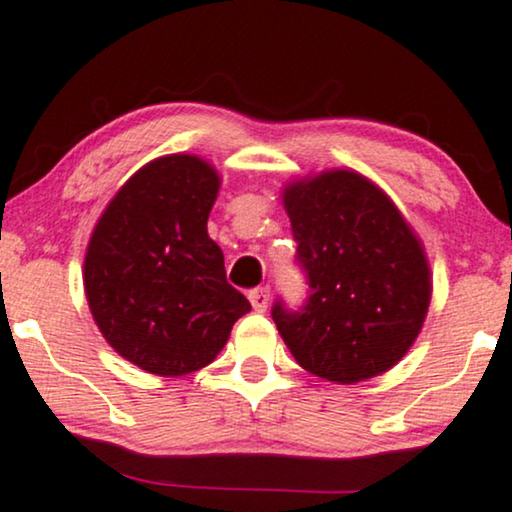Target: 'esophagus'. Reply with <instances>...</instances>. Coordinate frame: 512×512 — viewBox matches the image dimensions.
I'll use <instances>...</instances> for the list:
<instances>
[{
  "instance_id": "34e87169",
  "label": "esophagus",
  "mask_w": 512,
  "mask_h": 512,
  "mask_svg": "<svg viewBox=\"0 0 512 512\" xmlns=\"http://www.w3.org/2000/svg\"><path fill=\"white\" fill-rule=\"evenodd\" d=\"M249 301L251 306H254V311L263 313L268 308V301H270V289L268 287H256L249 292Z\"/></svg>"
}]
</instances>
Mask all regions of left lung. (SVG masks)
I'll return each instance as SVG.
<instances>
[{
    "mask_svg": "<svg viewBox=\"0 0 512 512\" xmlns=\"http://www.w3.org/2000/svg\"><path fill=\"white\" fill-rule=\"evenodd\" d=\"M308 299L273 320L301 368L337 384L382 375L413 346L432 296L430 263L399 208L353 170H325L282 194Z\"/></svg>",
    "mask_w": 512,
    "mask_h": 512,
    "instance_id": "obj_1",
    "label": "left lung"
}]
</instances>
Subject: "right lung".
<instances>
[{
  "mask_svg": "<svg viewBox=\"0 0 512 512\" xmlns=\"http://www.w3.org/2000/svg\"><path fill=\"white\" fill-rule=\"evenodd\" d=\"M220 178L211 163L170 154L137 170L94 227L85 294L104 339L161 377L201 370L251 311L227 285L206 223Z\"/></svg>",
  "mask_w": 512,
  "mask_h": 512,
  "instance_id": "1",
  "label": "right lung"
}]
</instances>
